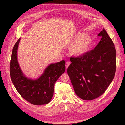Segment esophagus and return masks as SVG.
I'll use <instances>...</instances> for the list:
<instances>
[{"label": "esophagus", "instance_id": "obj_1", "mask_svg": "<svg viewBox=\"0 0 125 125\" xmlns=\"http://www.w3.org/2000/svg\"><path fill=\"white\" fill-rule=\"evenodd\" d=\"M70 64V62L67 61V62H66V69H67V68H68V67L69 66Z\"/></svg>", "mask_w": 125, "mask_h": 125}]
</instances>
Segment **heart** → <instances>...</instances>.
I'll use <instances>...</instances> for the list:
<instances>
[{"instance_id": "heart-1", "label": "heart", "mask_w": 125, "mask_h": 125, "mask_svg": "<svg viewBox=\"0 0 125 125\" xmlns=\"http://www.w3.org/2000/svg\"><path fill=\"white\" fill-rule=\"evenodd\" d=\"M93 42L92 37L84 33H77L70 41L69 53L75 57H81L86 54Z\"/></svg>"}]
</instances>
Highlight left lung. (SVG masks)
Segmentation results:
<instances>
[{"instance_id":"left-lung-1","label":"left lung","mask_w":125,"mask_h":125,"mask_svg":"<svg viewBox=\"0 0 125 125\" xmlns=\"http://www.w3.org/2000/svg\"><path fill=\"white\" fill-rule=\"evenodd\" d=\"M101 40L94 50L84 55L71 57L67 68L75 94L85 100L102 95L113 81L116 70V50L104 28L98 35Z\"/></svg>"}]
</instances>
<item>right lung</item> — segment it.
<instances>
[{"label":"right lung","mask_w":125,"mask_h":125,"mask_svg":"<svg viewBox=\"0 0 125 125\" xmlns=\"http://www.w3.org/2000/svg\"><path fill=\"white\" fill-rule=\"evenodd\" d=\"M21 38L15 44L10 63L11 81L20 95L26 101L35 105L47 104L54 95V86L59 77L65 71V61L50 64L43 73L36 79L26 77L19 64L17 51Z\"/></svg>","instance_id":"add662e5"}]
</instances>
